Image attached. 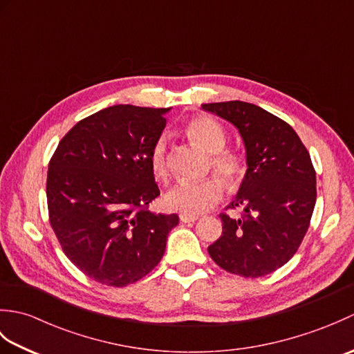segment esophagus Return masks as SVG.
Masks as SVG:
<instances>
[{
  "label": "esophagus",
  "instance_id": "34e87169",
  "mask_svg": "<svg viewBox=\"0 0 354 354\" xmlns=\"http://www.w3.org/2000/svg\"><path fill=\"white\" fill-rule=\"evenodd\" d=\"M179 219H181V222L184 223H193L198 221V216H190V214H179Z\"/></svg>",
  "mask_w": 354,
  "mask_h": 354
}]
</instances>
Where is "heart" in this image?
Segmentation results:
<instances>
[{"mask_svg":"<svg viewBox=\"0 0 354 354\" xmlns=\"http://www.w3.org/2000/svg\"><path fill=\"white\" fill-rule=\"evenodd\" d=\"M189 137L207 150L213 170L225 181L236 183L242 176L243 164L234 153L222 150L227 145V133L216 120L209 117L193 118L187 126ZM150 169L158 179L167 176V141L165 137L156 138L149 153ZM223 196V185L217 178H208L204 181H179L164 194V204L173 212L196 216L207 212L217 204Z\"/></svg>","mask_w":354,"mask_h":354,"instance_id":"obj_1","label":"heart"}]
</instances>
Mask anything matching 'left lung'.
<instances>
[{"instance_id":"1","label":"left lung","mask_w":354,"mask_h":354,"mask_svg":"<svg viewBox=\"0 0 354 354\" xmlns=\"http://www.w3.org/2000/svg\"><path fill=\"white\" fill-rule=\"evenodd\" d=\"M234 124L246 150V173L230 207L243 217L221 214L222 236L208 246L227 272L257 278L286 265L301 245L317 202V173L297 132L257 104L232 100L202 104Z\"/></svg>"}]
</instances>
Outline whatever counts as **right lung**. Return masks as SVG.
<instances>
[{
	"instance_id": "obj_1",
	"label": "right lung",
	"mask_w": 354,
	"mask_h": 354,
	"mask_svg": "<svg viewBox=\"0 0 354 354\" xmlns=\"http://www.w3.org/2000/svg\"><path fill=\"white\" fill-rule=\"evenodd\" d=\"M169 111L104 108L74 124L50 160L51 228L66 257L102 284L123 288L147 275L179 223L147 209L160 196L149 153Z\"/></svg>"
}]
</instances>
